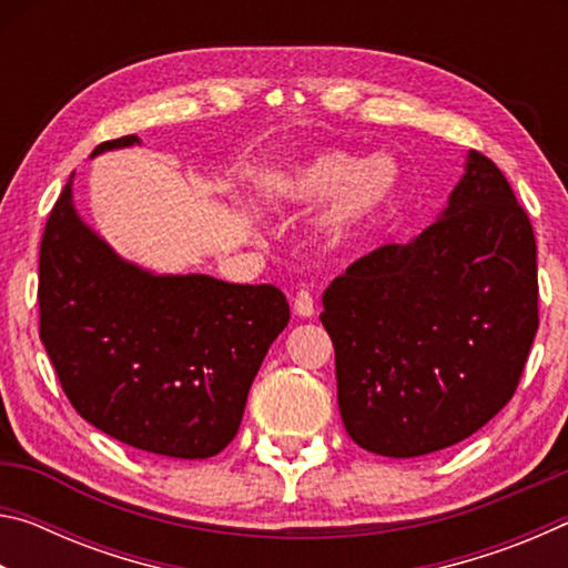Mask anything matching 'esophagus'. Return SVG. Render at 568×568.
<instances>
[{"mask_svg":"<svg viewBox=\"0 0 568 568\" xmlns=\"http://www.w3.org/2000/svg\"><path fill=\"white\" fill-rule=\"evenodd\" d=\"M293 311L295 315H301V318H311L315 315V303H313V295L307 291H301L295 295V303H293Z\"/></svg>","mask_w":568,"mask_h":568,"instance_id":"34e87169","label":"esophagus"}]
</instances>
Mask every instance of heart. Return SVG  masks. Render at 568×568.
Instances as JSON below:
<instances>
[{
    "mask_svg": "<svg viewBox=\"0 0 568 568\" xmlns=\"http://www.w3.org/2000/svg\"><path fill=\"white\" fill-rule=\"evenodd\" d=\"M400 187L398 165L386 155L365 162L328 152L301 162L273 182V197L285 205H313L333 197L321 225L331 240H348L388 210Z\"/></svg>",
    "mask_w": 568,
    "mask_h": 568,
    "instance_id": "b5f03b06",
    "label": "heart"
}]
</instances>
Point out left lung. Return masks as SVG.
I'll return each instance as SVG.
<instances>
[{
  "label": "left lung",
  "mask_w": 568,
  "mask_h": 568,
  "mask_svg": "<svg viewBox=\"0 0 568 568\" xmlns=\"http://www.w3.org/2000/svg\"><path fill=\"white\" fill-rule=\"evenodd\" d=\"M321 321L361 448L426 456L486 426L538 331L534 227L504 172L470 150L436 223L335 277Z\"/></svg>",
  "instance_id": "left-lung-1"
}]
</instances>
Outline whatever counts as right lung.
I'll use <instances>...</instances> for the list:
<instances>
[{
	"label": "right lung",
	"instance_id": "right-lung-1",
	"mask_svg": "<svg viewBox=\"0 0 568 568\" xmlns=\"http://www.w3.org/2000/svg\"><path fill=\"white\" fill-rule=\"evenodd\" d=\"M140 145L138 134L94 148ZM40 338L80 416L132 448L210 458L235 438L247 390L291 321L275 285L158 275L77 215L72 178L40 247Z\"/></svg>",
	"mask_w": 568,
	"mask_h": 568
}]
</instances>
